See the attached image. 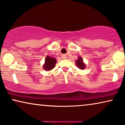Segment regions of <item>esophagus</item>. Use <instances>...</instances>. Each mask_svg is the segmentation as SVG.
<instances>
[{
	"mask_svg": "<svg viewBox=\"0 0 125 125\" xmlns=\"http://www.w3.org/2000/svg\"><path fill=\"white\" fill-rule=\"evenodd\" d=\"M61 57L62 59H66V54H62L61 55Z\"/></svg>",
	"mask_w": 125,
	"mask_h": 125,
	"instance_id": "34e87169",
	"label": "esophagus"
}]
</instances>
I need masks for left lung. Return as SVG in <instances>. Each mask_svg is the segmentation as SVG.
I'll return each instance as SVG.
<instances>
[{
  "mask_svg": "<svg viewBox=\"0 0 125 125\" xmlns=\"http://www.w3.org/2000/svg\"><path fill=\"white\" fill-rule=\"evenodd\" d=\"M77 67L80 69H84L85 68V64L83 62V60L82 57H79L78 59L75 61Z\"/></svg>",
  "mask_w": 125,
  "mask_h": 125,
  "instance_id": "left-lung-1",
  "label": "left lung"
}]
</instances>
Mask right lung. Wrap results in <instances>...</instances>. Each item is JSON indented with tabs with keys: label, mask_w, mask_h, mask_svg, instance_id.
Wrapping results in <instances>:
<instances>
[{
	"label": "right lung",
	"mask_w": 125,
	"mask_h": 125,
	"mask_svg": "<svg viewBox=\"0 0 125 125\" xmlns=\"http://www.w3.org/2000/svg\"><path fill=\"white\" fill-rule=\"evenodd\" d=\"M56 60L55 58L47 56L45 60V64L43 65V69L46 71H51L54 68L56 64Z\"/></svg>",
	"instance_id": "obj_1"
}]
</instances>
